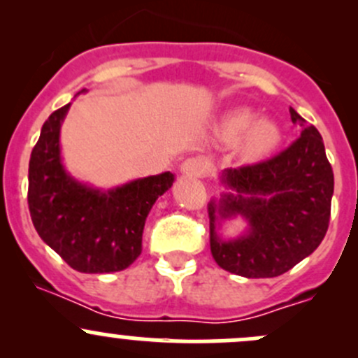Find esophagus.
Masks as SVG:
<instances>
[{
    "label": "esophagus",
    "mask_w": 358,
    "mask_h": 358,
    "mask_svg": "<svg viewBox=\"0 0 358 358\" xmlns=\"http://www.w3.org/2000/svg\"><path fill=\"white\" fill-rule=\"evenodd\" d=\"M182 173L185 176H194V178H201V176H206L209 171L208 162L202 157H189L183 161L182 164Z\"/></svg>",
    "instance_id": "esophagus-1"
}]
</instances>
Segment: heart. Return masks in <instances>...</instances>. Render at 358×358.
<instances>
[{"label":"heart","instance_id":"b5f03b06","mask_svg":"<svg viewBox=\"0 0 358 358\" xmlns=\"http://www.w3.org/2000/svg\"><path fill=\"white\" fill-rule=\"evenodd\" d=\"M216 133L225 145L241 143V156L246 161H259L268 156L280 142L279 126L270 119H256V112L248 107L230 110Z\"/></svg>","mask_w":358,"mask_h":358}]
</instances>
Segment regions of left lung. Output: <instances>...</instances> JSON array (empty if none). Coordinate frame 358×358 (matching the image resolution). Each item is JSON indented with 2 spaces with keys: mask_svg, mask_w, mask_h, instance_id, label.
<instances>
[{
  "mask_svg": "<svg viewBox=\"0 0 358 358\" xmlns=\"http://www.w3.org/2000/svg\"><path fill=\"white\" fill-rule=\"evenodd\" d=\"M299 138L277 156L230 168L222 182L232 192L208 204L209 246L223 270L248 279L282 275L312 255L329 227L334 175L320 133L289 107ZM241 214L248 230L223 241L215 229Z\"/></svg>",
  "mask_w": 358,
  "mask_h": 358,
  "instance_id": "left-lung-1",
  "label": "left lung"
}]
</instances>
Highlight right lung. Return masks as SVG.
Masks as SVG:
<instances>
[{
    "mask_svg": "<svg viewBox=\"0 0 358 358\" xmlns=\"http://www.w3.org/2000/svg\"><path fill=\"white\" fill-rule=\"evenodd\" d=\"M69 107L46 119L31 152L27 202L32 223L39 237L78 272H119L142 252L147 215L157 197L171 189L175 176L166 171L106 192L83 185L60 157V126Z\"/></svg>",
    "mask_w": 358,
    "mask_h": 358,
    "instance_id": "obj_1",
    "label": "right lung"
}]
</instances>
